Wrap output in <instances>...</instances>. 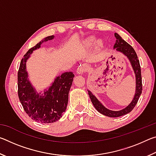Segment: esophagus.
Here are the masks:
<instances>
[{
    "mask_svg": "<svg viewBox=\"0 0 156 156\" xmlns=\"http://www.w3.org/2000/svg\"><path fill=\"white\" fill-rule=\"evenodd\" d=\"M88 70V67L85 64L80 65L77 69V72L78 73H83Z\"/></svg>",
    "mask_w": 156,
    "mask_h": 156,
    "instance_id": "34e87169",
    "label": "esophagus"
}]
</instances>
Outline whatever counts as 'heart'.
Wrapping results in <instances>:
<instances>
[{
    "label": "heart",
    "mask_w": 156,
    "mask_h": 156,
    "mask_svg": "<svg viewBox=\"0 0 156 156\" xmlns=\"http://www.w3.org/2000/svg\"><path fill=\"white\" fill-rule=\"evenodd\" d=\"M95 43V38L94 37H89V38H87L85 41H84V44L86 46H92Z\"/></svg>",
    "instance_id": "b5f03b06"
}]
</instances>
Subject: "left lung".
Returning <instances> with one entry per match:
<instances>
[{"mask_svg":"<svg viewBox=\"0 0 156 156\" xmlns=\"http://www.w3.org/2000/svg\"><path fill=\"white\" fill-rule=\"evenodd\" d=\"M114 36L116 38L115 43L113 46V49H115L117 51H120L124 55L128 58L129 61L131 62V65L133 68V72L136 75V93L134 96L133 100L129 104L127 107L125 109L120 111H112L107 109L102 105L98 100L96 98V97L94 95L92 94L90 91H88V94L89 98L91 100V102L93 103L94 107L96 108L98 112H100L102 114L105 115L109 116V117L116 118L119 117L126 114L129 112H131L133 108L138 102L139 98L140 96L142 91V76H141V68L140 65V62L138 58L135 50L133 49L130 44H128L125 41L121 38V36L118 35L117 33L114 34Z\"/></svg>","mask_w":156,"mask_h":156,"instance_id":"8db88e82","label":"left lung"}]
</instances>
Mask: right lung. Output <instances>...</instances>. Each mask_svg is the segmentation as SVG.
Returning <instances> with one entry per match:
<instances>
[{"instance_id": "add662e5", "label": "right lung", "mask_w": 156, "mask_h": 156, "mask_svg": "<svg viewBox=\"0 0 156 156\" xmlns=\"http://www.w3.org/2000/svg\"><path fill=\"white\" fill-rule=\"evenodd\" d=\"M54 36L43 38L31 47L20 61L18 72V94L26 113L31 119L41 123L56 122L67 109L68 96L74 74L69 72L55 78L54 83L43 94L37 93L28 78L26 62L33 51L41 47L43 42L54 39Z\"/></svg>"}]
</instances>
